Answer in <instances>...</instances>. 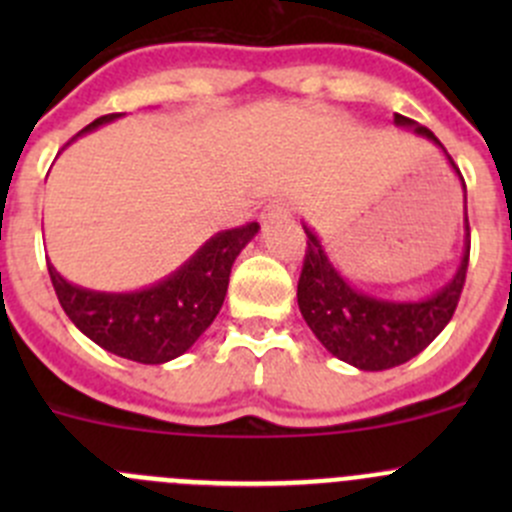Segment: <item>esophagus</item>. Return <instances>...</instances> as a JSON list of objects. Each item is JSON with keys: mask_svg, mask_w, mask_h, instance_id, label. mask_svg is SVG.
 Instances as JSON below:
<instances>
[{"mask_svg": "<svg viewBox=\"0 0 512 512\" xmlns=\"http://www.w3.org/2000/svg\"><path fill=\"white\" fill-rule=\"evenodd\" d=\"M292 215V205L287 200H275V203L267 205V210L262 213V223H277V220H287Z\"/></svg>", "mask_w": 512, "mask_h": 512, "instance_id": "34e87169", "label": "esophagus"}]
</instances>
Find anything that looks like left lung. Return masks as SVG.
Masks as SVG:
<instances>
[{
	"label": "left lung",
	"mask_w": 512,
	"mask_h": 512,
	"mask_svg": "<svg viewBox=\"0 0 512 512\" xmlns=\"http://www.w3.org/2000/svg\"><path fill=\"white\" fill-rule=\"evenodd\" d=\"M394 123L431 141L446 156L456 178L461 180L466 237H463L461 262L446 285L421 299H391L354 287L337 270L317 232L302 223L307 232V257H304L297 285L299 312L329 354L356 366L359 371H384L406 364L443 332V327L451 322L453 312H456L458 299H461L468 255H471L468 200L461 170L456 168L443 143L428 128L418 126L416 121L401 116V113H394Z\"/></svg>",
	"instance_id": "1"
}]
</instances>
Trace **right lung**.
Segmentation results:
<instances>
[{
  "label": "right lung",
  "instance_id": "1",
  "mask_svg": "<svg viewBox=\"0 0 512 512\" xmlns=\"http://www.w3.org/2000/svg\"><path fill=\"white\" fill-rule=\"evenodd\" d=\"M121 116L123 113H111L96 118L66 146ZM257 230L260 225L250 223L215 232L178 270L133 292H98L74 285L56 272L51 262L46 265L66 317L91 342L138 364H165L188 352L218 317L230 285L232 265Z\"/></svg>",
  "mask_w": 512,
  "mask_h": 512
}]
</instances>
